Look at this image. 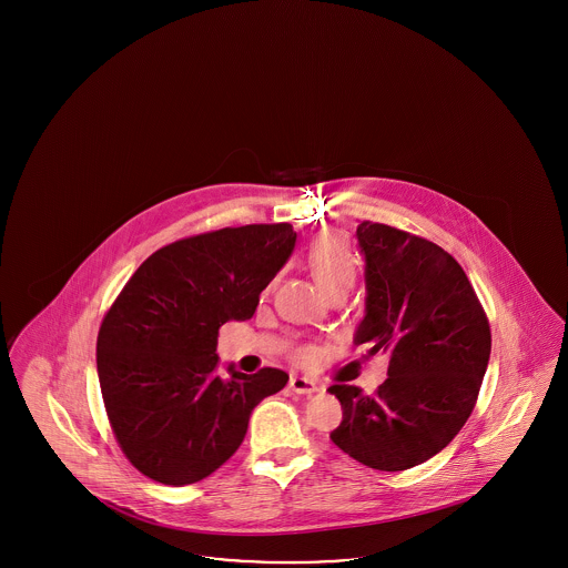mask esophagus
Returning <instances> with one entry per match:
<instances>
[{
	"label": "esophagus",
	"mask_w": 568,
	"mask_h": 568,
	"mask_svg": "<svg viewBox=\"0 0 568 568\" xmlns=\"http://www.w3.org/2000/svg\"><path fill=\"white\" fill-rule=\"evenodd\" d=\"M290 387H292V392H296V394H304V396H311V394L320 392V387H317L311 378L306 377H292V381H290Z\"/></svg>",
	"instance_id": "1"
}]
</instances>
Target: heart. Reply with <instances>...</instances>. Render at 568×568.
Here are the masks:
<instances>
[{"label": "heart", "instance_id": "obj_1", "mask_svg": "<svg viewBox=\"0 0 568 568\" xmlns=\"http://www.w3.org/2000/svg\"><path fill=\"white\" fill-rule=\"evenodd\" d=\"M306 262L315 281L320 283V287L327 296L334 292H349L359 271L352 244L345 236L334 232H325L311 243L306 251ZM315 359H317V352L311 347H304L297 352L300 364L308 366Z\"/></svg>", "mask_w": 568, "mask_h": 568}]
</instances>
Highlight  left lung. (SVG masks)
<instances>
[{"label":"left lung","mask_w":568,"mask_h":568,"mask_svg":"<svg viewBox=\"0 0 568 568\" xmlns=\"http://www.w3.org/2000/svg\"><path fill=\"white\" fill-rule=\"evenodd\" d=\"M366 315L355 345L389 357L373 396L336 383L343 406L332 443L375 470H406L445 449L470 417L486 375L491 334L466 272L438 244L362 221Z\"/></svg>","instance_id":"left-lung-1"}]
</instances>
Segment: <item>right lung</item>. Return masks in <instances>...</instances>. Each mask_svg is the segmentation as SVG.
Instances as JSON below:
<instances>
[{
	"label": "right lung",
	"mask_w": 568,
	"mask_h": 568,
	"mask_svg": "<svg viewBox=\"0 0 568 568\" xmlns=\"http://www.w3.org/2000/svg\"><path fill=\"white\" fill-rule=\"evenodd\" d=\"M296 246L290 223L223 227L165 244L112 302L98 377L119 447L163 486H190L234 456L251 410L290 375L216 371L225 322L251 320Z\"/></svg>",
	"instance_id": "add662e5"
}]
</instances>
